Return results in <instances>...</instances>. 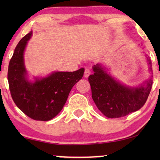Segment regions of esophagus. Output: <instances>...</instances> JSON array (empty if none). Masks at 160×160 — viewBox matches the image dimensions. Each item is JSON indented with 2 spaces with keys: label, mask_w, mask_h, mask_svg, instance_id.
I'll return each mask as SVG.
<instances>
[{
  "label": "esophagus",
  "mask_w": 160,
  "mask_h": 160,
  "mask_svg": "<svg viewBox=\"0 0 160 160\" xmlns=\"http://www.w3.org/2000/svg\"><path fill=\"white\" fill-rule=\"evenodd\" d=\"M91 74V71H89V69H85L84 71V76L85 78H88L89 76Z\"/></svg>",
  "instance_id": "esophagus-1"
}]
</instances>
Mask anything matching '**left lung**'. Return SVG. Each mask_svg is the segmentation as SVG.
I'll use <instances>...</instances> for the list:
<instances>
[{
	"mask_svg": "<svg viewBox=\"0 0 160 160\" xmlns=\"http://www.w3.org/2000/svg\"><path fill=\"white\" fill-rule=\"evenodd\" d=\"M148 69L152 72V61L146 56ZM89 76L92 98L98 108L108 118H119L135 112L143 106L152 87V78L138 87L127 86L116 80L100 64L92 67Z\"/></svg>",
	"mask_w": 160,
	"mask_h": 160,
	"instance_id": "1",
	"label": "left lung"
}]
</instances>
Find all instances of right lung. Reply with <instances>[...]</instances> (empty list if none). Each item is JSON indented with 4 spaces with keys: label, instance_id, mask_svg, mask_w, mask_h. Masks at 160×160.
Returning a JSON list of instances; mask_svg holds the SVG:
<instances>
[{
    "label": "right lung",
    "instance_id": "right-lung-1",
    "mask_svg": "<svg viewBox=\"0 0 160 160\" xmlns=\"http://www.w3.org/2000/svg\"><path fill=\"white\" fill-rule=\"evenodd\" d=\"M30 31L21 39L14 49L8 69V82L14 103L34 120L49 121L62 110L73 87L84 75V68L73 72L56 71L46 77L29 81L25 66L24 52Z\"/></svg>",
    "mask_w": 160,
    "mask_h": 160
}]
</instances>
